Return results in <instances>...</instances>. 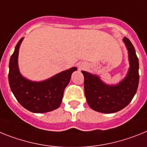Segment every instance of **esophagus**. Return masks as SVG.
<instances>
[{"label":"esophagus","mask_w":147,"mask_h":147,"mask_svg":"<svg viewBox=\"0 0 147 147\" xmlns=\"http://www.w3.org/2000/svg\"><path fill=\"white\" fill-rule=\"evenodd\" d=\"M84 67H85V65H84V63H81V64H80V66H79V69H82Z\"/></svg>","instance_id":"1"}]
</instances>
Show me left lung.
<instances>
[{
    "mask_svg": "<svg viewBox=\"0 0 147 147\" xmlns=\"http://www.w3.org/2000/svg\"><path fill=\"white\" fill-rule=\"evenodd\" d=\"M123 41L128 51L129 68L127 75L117 84H107L98 75L81 71L84 76V92L86 101L93 110L114 113L129 104L137 92L139 83V63L135 48L128 38Z\"/></svg>",
    "mask_w": 147,
    "mask_h": 147,
    "instance_id": "1",
    "label": "left lung"
}]
</instances>
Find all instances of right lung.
<instances>
[{
	"label": "right lung",
	"instance_id": "obj_1",
	"mask_svg": "<svg viewBox=\"0 0 147 147\" xmlns=\"http://www.w3.org/2000/svg\"><path fill=\"white\" fill-rule=\"evenodd\" d=\"M24 38L17 43L9 61V83L13 95L20 105L34 113H44L58 109L63 99L65 88L69 83L74 66L41 81H33L20 74L18 54Z\"/></svg>",
	"mask_w": 147,
	"mask_h": 147
}]
</instances>
